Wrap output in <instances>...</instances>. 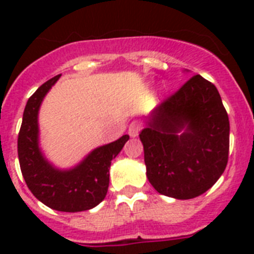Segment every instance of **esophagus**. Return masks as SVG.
<instances>
[{
    "instance_id": "1",
    "label": "esophagus",
    "mask_w": 254,
    "mask_h": 254,
    "mask_svg": "<svg viewBox=\"0 0 254 254\" xmlns=\"http://www.w3.org/2000/svg\"><path fill=\"white\" fill-rule=\"evenodd\" d=\"M139 130H141V125H139V123H137V121H133V123L129 125L127 133H129V135H130L131 138H134V137H137V135H138Z\"/></svg>"
}]
</instances>
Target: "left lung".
<instances>
[{
    "label": "left lung",
    "instance_id": "obj_1",
    "mask_svg": "<svg viewBox=\"0 0 254 254\" xmlns=\"http://www.w3.org/2000/svg\"><path fill=\"white\" fill-rule=\"evenodd\" d=\"M146 177L159 193L186 200L209 190L228 162L229 120L216 87L195 75L145 119Z\"/></svg>",
    "mask_w": 254,
    "mask_h": 254
}]
</instances>
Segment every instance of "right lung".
Instances as JSON below:
<instances>
[{"instance_id":"add662e5","label":"right lung","mask_w":254,"mask_h":254,"mask_svg":"<svg viewBox=\"0 0 254 254\" xmlns=\"http://www.w3.org/2000/svg\"><path fill=\"white\" fill-rule=\"evenodd\" d=\"M59 77L61 75L46 81L27 100L18 134V158L26 185L38 200L62 212H80L104 200L112 159L123 150L129 135L124 134L113 142L96 147L69 169L53 165L39 145L38 115L43 99Z\"/></svg>"}]
</instances>
